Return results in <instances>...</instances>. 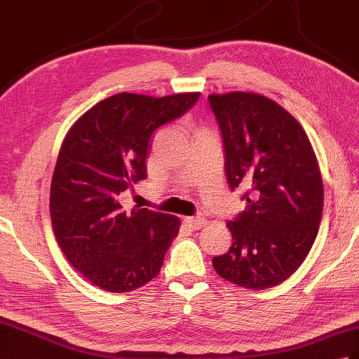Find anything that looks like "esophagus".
<instances>
[{"label": "esophagus", "mask_w": 359, "mask_h": 359, "mask_svg": "<svg viewBox=\"0 0 359 359\" xmlns=\"http://www.w3.org/2000/svg\"><path fill=\"white\" fill-rule=\"evenodd\" d=\"M187 225L189 228H193V230H201L202 226H205V224H207V219L202 217V216H196V217H187Z\"/></svg>", "instance_id": "34e87169"}]
</instances>
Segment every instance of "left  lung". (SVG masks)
<instances>
[{
	"instance_id": "1",
	"label": "left lung",
	"mask_w": 359,
	"mask_h": 359,
	"mask_svg": "<svg viewBox=\"0 0 359 359\" xmlns=\"http://www.w3.org/2000/svg\"><path fill=\"white\" fill-rule=\"evenodd\" d=\"M208 102L222 133L228 185L248 188L245 210L226 224L231 247L212 266L239 287L271 288L306 261L321 224L315 151L299 121L269 97L228 93Z\"/></svg>"
}]
</instances>
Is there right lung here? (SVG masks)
Returning a JSON list of instances; mask_svg holds the SVG:
<instances>
[{
  "label": "right lung",
  "mask_w": 359,
  "mask_h": 359,
  "mask_svg": "<svg viewBox=\"0 0 359 359\" xmlns=\"http://www.w3.org/2000/svg\"><path fill=\"white\" fill-rule=\"evenodd\" d=\"M199 97L111 95L65 137L50 184L52 228L67 261L95 287L128 293L158 274L179 234V217L148 208L121 211L118 196L147 179L156 129L184 116Z\"/></svg>",
  "instance_id": "1"
}]
</instances>
